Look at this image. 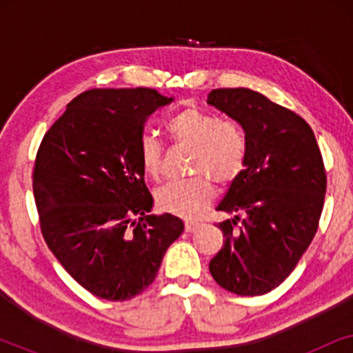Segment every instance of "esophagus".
Wrapping results in <instances>:
<instances>
[{
	"mask_svg": "<svg viewBox=\"0 0 353 353\" xmlns=\"http://www.w3.org/2000/svg\"><path fill=\"white\" fill-rule=\"evenodd\" d=\"M197 228H199V223H196V221H185L186 233H194Z\"/></svg>",
	"mask_w": 353,
	"mask_h": 353,
	"instance_id": "34e87169",
	"label": "esophagus"
}]
</instances>
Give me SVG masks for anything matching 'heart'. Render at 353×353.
Listing matches in <instances>:
<instances>
[{"instance_id": "b5f03b06", "label": "heart", "mask_w": 353, "mask_h": 353, "mask_svg": "<svg viewBox=\"0 0 353 353\" xmlns=\"http://www.w3.org/2000/svg\"><path fill=\"white\" fill-rule=\"evenodd\" d=\"M167 132L176 144L192 149L191 173L197 176L162 186L156 194L157 205L167 214L196 219L215 197L212 178L220 185H230L241 175L248 157V139L233 120L196 108L173 115L167 122ZM138 157L148 176L161 175L162 146L156 137L139 138Z\"/></svg>"}]
</instances>
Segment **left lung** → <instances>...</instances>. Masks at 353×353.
Listing matches in <instances>:
<instances>
[{"mask_svg": "<svg viewBox=\"0 0 353 353\" xmlns=\"http://www.w3.org/2000/svg\"><path fill=\"white\" fill-rule=\"evenodd\" d=\"M207 104L248 139L243 172L216 205L234 216L216 225L225 245L209 270L226 291L262 296L289 276L316 233L326 192L321 152L305 120L257 91L214 90Z\"/></svg>", "mask_w": 353, "mask_h": 353, "instance_id": "left-lung-1", "label": "left lung"}]
</instances>
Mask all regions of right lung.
Instances as JSON below:
<instances>
[{
  "instance_id": "add662e5",
  "label": "right lung",
  "mask_w": 353,
  "mask_h": 353,
  "mask_svg": "<svg viewBox=\"0 0 353 353\" xmlns=\"http://www.w3.org/2000/svg\"><path fill=\"white\" fill-rule=\"evenodd\" d=\"M172 101L151 88L85 91L38 149L33 194L43 238L99 299L141 294L185 230L175 215H149L154 199L138 157L148 117Z\"/></svg>"
}]
</instances>
